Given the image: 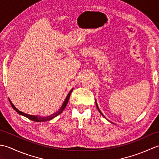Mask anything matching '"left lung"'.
<instances>
[{
	"label": "left lung",
	"mask_w": 159,
	"mask_h": 159,
	"mask_svg": "<svg viewBox=\"0 0 159 159\" xmlns=\"http://www.w3.org/2000/svg\"><path fill=\"white\" fill-rule=\"evenodd\" d=\"M96 107H97V109H98V111L100 112V113L101 115H102V116L103 117H104V115L102 113V112H101L100 110L99 109V107H98V104H97V102H96Z\"/></svg>",
	"instance_id": "left-lung-1"
}]
</instances>
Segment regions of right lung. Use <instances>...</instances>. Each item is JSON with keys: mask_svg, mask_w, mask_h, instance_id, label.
<instances>
[{"mask_svg": "<svg viewBox=\"0 0 159 159\" xmlns=\"http://www.w3.org/2000/svg\"><path fill=\"white\" fill-rule=\"evenodd\" d=\"M73 89H74V88H72V89H71V90L70 91V92L68 93V94H67L66 98L65 99V100H64V102H63V104H62V106L61 107L60 109H59L58 111H56L55 113H54L52 114V115H50V116H32V115H29V114L25 113L22 112V111H19L18 109H17V108H16L14 105H13V104L11 102V101L10 100V99H9V101H10V103H11V107H13V109H14L18 114L21 115V116H25V117H27V118H29V120H32V121H37V122H41V121H48V120H52L53 118H55V117H57V116H59V114H61V113L63 112V111L64 110V109H65V108L66 107V105H67V102H68V100H69V98H70V94H71V93L72 92Z\"/></svg>", "mask_w": 159, "mask_h": 159, "instance_id": "1", "label": "right lung"}]
</instances>
